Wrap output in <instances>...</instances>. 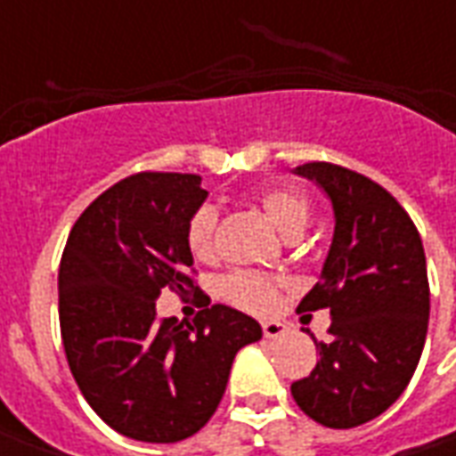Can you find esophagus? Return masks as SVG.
<instances>
[{
	"label": "esophagus",
	"mask_w": 456,
	"mask_h": 456,
	"mask_svg": "<svg viewBox=\"0 0 456 456\" xmlns=\"http://www.w3.org/2000/svg\"><path fill=\"white\" fill-rule=\"evenodd\" d=\"M261 330H264V337H266V339H278L281 335H286V325H283V322H276V320L264 322Z\"/></svg>",
	"instance_id": "1"
}]
</instances>
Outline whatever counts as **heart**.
Wrapping results in <instances>:
<instances>
[{
  "instance_id": "heart-1",
  "label": "heart",
  "mask_w": 456,
  "mask_h": 456,
  "mask_svg": "<svg viewBox=\"0 0 456 456\" xmlns=\"http://www.w3.org/2000/svg\"><path fill=\"white\" fill-rule=\"evenodd\" d=\"M258 208L286 237H297L310 219V200L296 188L273 185L256 192ZM215 234H217V209L202 205L188 219L185 241L192 256L209 261L215 256ZM222 296L248 313H268L278 303V278L258 271H234L222 281Z\"/></svg>"
}]
</instances>
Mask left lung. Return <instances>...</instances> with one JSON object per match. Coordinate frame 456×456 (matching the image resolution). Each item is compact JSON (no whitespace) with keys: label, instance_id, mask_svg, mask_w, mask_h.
<instances>
[{"label":"left lung","instance_id":"8db88e82","mask_svg":"<svg viewBox=\"0 0 456 456\" xmlns=\"http://www.w3.org/2000/svg\"><path fill=\"white\" fill-rule=\"evenodd\" d=\"M297 175L315 180L332 200L335 237L322 276L297 310H330V344L320 362L290 386L313 420L349 430L388 411L420 362L430 283L422 239L411 215L379 183L337 163H305Z\"/></svg>","mask_w":456,"mask_h":456}]
</instances>
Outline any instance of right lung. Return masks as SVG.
Instances as JSON below:
<instances>
[{"mask_svg":"<svg viewBox=\"0 0 456 456\" xmlns=\"http://www.w3.org/2000/svg\"><path fill=\"white\" fill-rule=\"evenodd\" d=\"M195 173L143 170L104 190L77 217L58 271V315L77 388L112 430L180 442L215 415L254 317L208 305L192 323L159 321L160 289L200 288L185 241L208 190Z\"/></svg>","mask_w":456,"mask_h":456,"instance_id":"add662e5","label":"right lung"}]
</instances>
